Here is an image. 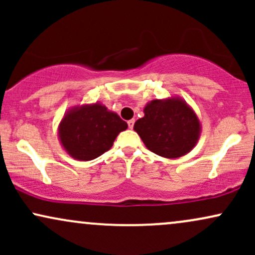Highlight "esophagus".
I'll list each match as a JSON object with an SVG mask.
<instances>
[{"label":"esophagus","instance_id":"obj_1","mask_svg":"<svg viewBox=\"0 0 255 255\" xmlns=\"http://www.w3.org/2000/svg\"><path fill=\"white\" fill-rule=\"evenodd\" d=\"M134 122H135L134 120H129V121H128V127H129L130 129L134 127Z\"/></svg>","mask_w":255,"mask_h":255}]
</instances>
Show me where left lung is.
Returning <instances> with one entry per match:
<instances>
[{"mask_svg": "<svg viewBox=\"0 0 255 255\" xmlns=\"http://www.w3.org/2000/svg\"><path fill=\"white\" fill-rule=\"evenodd\" d=\"M144 114L134 124V130L153 153L172 159L187 154L198 144L200 120L182 98L153 99L145 105Z\"/></svg>", "mask_w": 255, "mask_h": 255, "instance_id": "left-lung-1", "label": "left lung"}]
</instances>
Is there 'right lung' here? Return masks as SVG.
<instances>
[{
	"label": "right lung",
	"mask_w": 255,
	"mask_h": 255,
	"mask_svg": "<svg viewBox=\"0 0 255 255\" xmlns=\"http://www.w3.org/2000/svg\"><path fill=\"white\" fill-rule=\"evenodd\" d=\"M128 128L127 122L102 103L73 107L57 128L61 146L77 160H92L109 151L116 136Z\"/></svg>",
	"instance_id": "right-lung-1"
}]
</instances>
